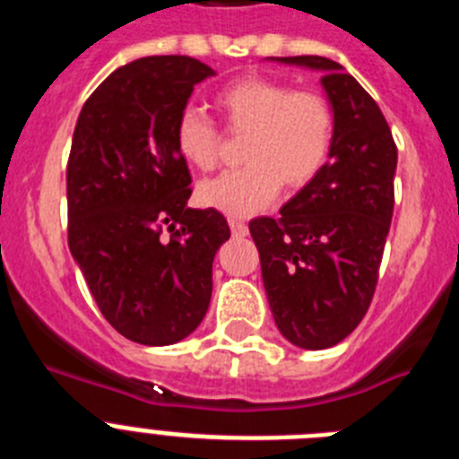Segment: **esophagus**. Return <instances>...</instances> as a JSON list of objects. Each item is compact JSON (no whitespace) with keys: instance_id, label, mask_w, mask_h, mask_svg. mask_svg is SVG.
Returning <instances> with one entry per match:
<instances>
[{"instance_id":"obj_1","label":"esophagus","mask_w":459,"mask_h":459,"mask_svg":"<svg viewBox=\"0 0 459 459\" xmlns=\"http://www.w3.org/2000/svg\"><path fill=\"white\" fill-rule=\"evenodd\" d=\"M230 230H232L234 237H246L248 234V225L238 218H230Z\"/></svg>"}]
</instances>
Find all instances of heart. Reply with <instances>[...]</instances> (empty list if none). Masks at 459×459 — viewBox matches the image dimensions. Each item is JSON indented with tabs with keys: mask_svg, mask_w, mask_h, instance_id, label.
Segmentation results:
<instances>
[{
	"mask_svg": "<svg viewBox=\"0 0 459 459\" xmlns=\"http://www.w3.org/2000/svg\"><path fill=\"white\" fill-rule=\"evenodd\" d=\"M227 131L246 133L243 168L202 181L197 202L230 218H248L273 202L280 184L303 188L333 152V108L315 91H291L271 78H241L216 93ZM174 149L186 163L211 169L218 156L216 124L197 108H186L174 124Z\"/></svg>",
	"mask_w": 459,
	"mask_h": 459,
	"instance_id": "obj_1",
	"label": "heart"
}]
</instances>
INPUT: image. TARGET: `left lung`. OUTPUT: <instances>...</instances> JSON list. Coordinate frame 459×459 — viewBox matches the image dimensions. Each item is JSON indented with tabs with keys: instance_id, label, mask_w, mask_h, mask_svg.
<instances>
[{
	"instance_id": "8db88e82",
	"label": "left lung",
	"mask_w": 459,
	"mask_h": 459,
	"mask_svg": "<svg viewBox=\"0 0 459 459\" xmlns=\"http://www.w3.org/2000/svg\"><path fill=\"white\" fill-rule=\"evenodd\" d=\"M322 73L335 115L322 172L280 209L255 218L262 280L275 326L301 350L342 342L366 317L393 218L397 147L379 105L333 59L271 56Z\"/></svg>"
}]
</instances>
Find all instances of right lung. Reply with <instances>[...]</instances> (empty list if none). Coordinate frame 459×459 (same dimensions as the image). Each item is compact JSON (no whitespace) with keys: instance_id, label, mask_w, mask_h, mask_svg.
<instances>
[{"instance_id":"right-lung-1","label":"right lung","mask_w":459,"mask_h":459,"mask_svg":"<svg viewBox=\"0 0 459 459\" xmlns=\"http://www.w3.org/2000/svg\"><path fill=\"white\" fill-rule=\"evenodd\" d=\"M211 75L193 56H142L89 96L73 133L68 248L103 317L149 347L200 326L213 257L230 238L221 211L188 206L190 172L174 149L177 117Z\"/></svg>"}]
</instances>
